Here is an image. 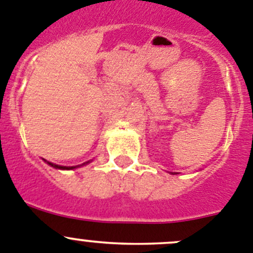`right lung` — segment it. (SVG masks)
<instances>
[{
	"instance_id": "right-lung-1",
	"label": "right lung",
	"mask_w": 253,
	"mask_h": 253,
	"mask_svg": "<svg viewBox=\"0 0 253 253\" xmlns=\"http://www.w3.org/2000/svg\"><path fill=\"white\" fill-rule=\"evenodd\" d=\"M47 164L49 165V166H52V167H55V169H76V167L75 166H72V167H66V166H58V165H53V164H51V162H47Z\"/></svg>"
}]
</instances>
